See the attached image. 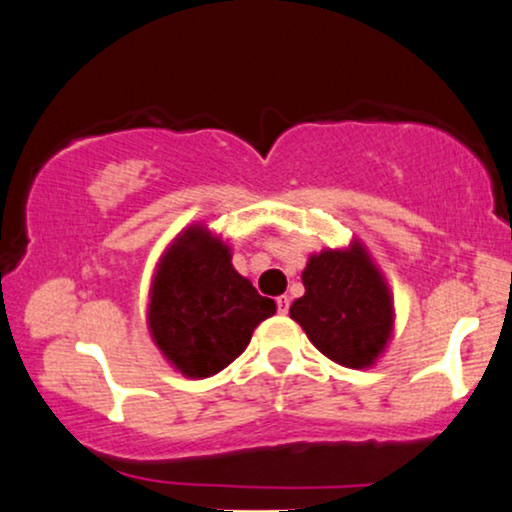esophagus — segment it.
I'll use <instances>...</instances> for the list:
<instances>
[{
	"label": "esophagus",
	"mask_w": 512,
	"mask_h": 512,
	"mask_svg": "<svg viewBox=\"0 0 512 512\" xmlns=\"http://www.w3.org/2000/svg\"><path fill=\"white\" fill-rule=\"evenodd\" d=\"M276 307H279L281 315H286L288 307H291V298H288V295H279V298H276Z\"/></svg>",
	"instance_id": "34e87169"
}]
</instances>
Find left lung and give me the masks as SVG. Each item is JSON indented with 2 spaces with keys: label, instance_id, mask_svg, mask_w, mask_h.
I'll list each match as a JSON object with an SVG mask.
<instances>
[{
  "label": "left lung",
  "instance_id": "8db88e82",
  "mask_svg": "<svg viewBox=\"0 0 512 512\" xmlns=\"http://www.w3.org/2000/svg\"><path fill=\"white\" fill-rule=\"evenodd\" d=\"M303 286L291 319L319 353L350 369L372 367L391 341L393 300L365 245L355 240L346 250L312 255Z\"/></svg>",
  "mask_w": 512,
  "mask_h": 512
}]
</instances>
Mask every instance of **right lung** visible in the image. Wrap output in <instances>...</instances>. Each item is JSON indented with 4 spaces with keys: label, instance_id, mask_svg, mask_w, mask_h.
I'll return each mask as SVG.
<instances>
[{
    "label": "right lung",
    "instance_id": "1",
    "mask_svg": "<svg viewBox=\"0 0 512 512\" xmlns=\"http://www.w3.org/2000/svg\"><path fill=\"white\" fill-rule=\"evenodd\" d=\"M276 303L231 264V248L207 226L178 233L157 264L147 305L152 341L190 379L229 367Z\"/></svg>",
    "mask_w": 512,
    "mask_h": 512
}]
</instances>
